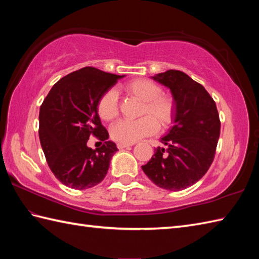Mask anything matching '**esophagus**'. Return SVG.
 I'll return each mask as SVG.
<instances>
[{"label":"esophagus","mask_w":259,"mask_h":259,"mask_svg":"<svg viewBox=\"0 0 259 259\" xmlns=\"http://www.w3.org/2000/svg\"><path fill=\"white\" fill-rule=\"evenodd\" d=\"M135 144H124V142H118V148L119 149H123V148H129L131 146H134Z\"/></svg>","instance_id":"obj_1"}]
</instances>
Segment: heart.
<instances>
[{
	"mask_svg": "<svg viewBox=\"0 0 259 259\" xmlns=\"http://www.w3.org/2000/svg\"><path fill=\"white\" fill-rule=\"evenodd\" d=\"M123 90L144 102L141 114H149L137 120H120L111 128L114 140L124 144H134L144 137L153 135L158 125L166 128L175 117L176 104L174 98L160 93V87L147 79H136L126 83ZM118 96L114 90L103 93L98 101V113L104 121H111L118 115ZM158 124L157 125L156 123Z\"/></svg>",
	"mask_w": 259,
	"mask_h": 259,
	"instance_id": "1",
	"label": "heart"
}]
</instances>
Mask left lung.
I'll use <instances>...</instances> for the list:
<instances>
[{"label":"left lung","instance_id":"1","mask_svg":"<svg viewBox=\"0 0 259 259\" xmlns=\"http://www.w3.org/2000/svg\"><path fill=\"white\" fill-rule=\"evenodd\" d=\"M151 78L167 87L176 104L174 125L160 139L142 170L153 184L170 191L184 190L200 180L213 161L221 135L216 103L205 88L178 70Z\"/></svg>","mask_w":259,"mask_h":259}]
</instances>
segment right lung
Masks as SVG:
<instances>
[{"label": "right lung", "instance_id": "1", "mask_svg": "<svg viewBox=\"0 0 259 259\" xmlns=\"http://www.w3.org/2000/svg\"><path fill=\"white\" fill-rule=\"evenodd\" d=\"M125 75L85 67L59 80L40 108L41 147L51 171L64 186L83 190L106 177L110 160L118 151L98 114V101ZM91 135L104 141L93 151L86 145Z\"/></svg>", "mask_w": 259, "mask_h": 259}]
</instances>
